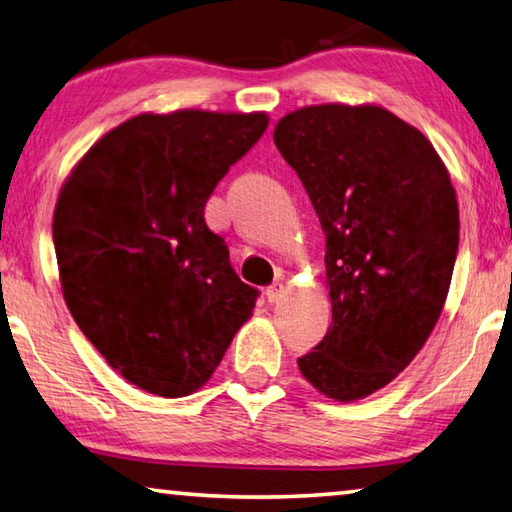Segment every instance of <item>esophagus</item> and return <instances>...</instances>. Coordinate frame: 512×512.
<instances>
[{
    "label": "esophagus",
    "mask_w": 512,
    "mask_h": 512,
    "mask_svg": "<svg viewBox=\"0 0 512 512\" xmlns=\"http://www.w3.org/2000/svg\"><path fill=\"white\" fill-rule=\"evenodd\" d=\"M282 294H285V287H282V282H273L271 287H266V298H269V303H278Z\"/></svg>",
    "instance_id": "obj_1"
}]
</instances>
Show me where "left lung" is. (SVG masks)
<instances>
[{"instance_id":"obj_1","label":"left lung","mask_w":512,"mask_h":512,"mask_svg":"<svg viewBox=\"0 0 512 512\" xmlns=\"http://www.w3.org/2000/svg\"><path fill=\"white\" fill-rule=\"evenodd\" d=\"M273 141L326 234L332 323L298 369L330 399H362L408 367L440 319L456 191L431 141L383 107L291 111Z\"/></svg>"}]
</instances>
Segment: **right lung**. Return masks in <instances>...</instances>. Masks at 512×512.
Segmentation results:
<instances>
[{"mask_svg":"<svg viewBox=\"0 0 512 512\" xmlns=\"http://www.w3.org/2000/svg\"><path fill=\"white\" fill-rule=\"evenodd\" d=\"M266 113H141L84 154L54 209L66 305L120 376L177 399L212 376L259 291L205 205L262 139Z\"/></svg>","mask_w":512,"mask_h":512,"instance_id":"right-lung-1","label":"right lung"}]
</instances>
